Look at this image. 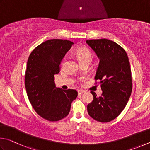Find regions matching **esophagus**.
<instances>
[{
	"instance_id": "esophagus-1",
	"label": "esophagus",
	"mask_w": 150,
	"mask_h": 150,
	"mask_svg": "<svg viewBox=\"0 0 150 150\" xmlns=\"http://www.w3.org/2000/svg\"><path fill=\"white\" fill-rule=\"evenodd\" d=\"M78 94H82V93H85V91H83V90H78Z\"/></svg>"
}]
</instances>
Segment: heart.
I'll return each mask as SVG.
<instances>
[{"mask_svg": "<svg viewBox=\"0 0 150 150\" xmlns=\"http://www.w3.org/2000/svg\"><path fill=\"white\" fill-rule=\"evenodd\" d=\"M76 53L78 59L81 62L86 61V60L91 62L92 59V53L90 50L86 47H80L77 49Z\"/></svg>", "mask_w": 150, "mask_h": 150, "instance_id": "b5f03b06", "label": "heart"}]
</instances>
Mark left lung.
<instances>
[{"instance_id": "8db88e82", "label": "left lung", "mask_w": 150, "mask_h": 150, "mask_svg": "<svg viewBox=\"0 0 150 150\" xmlns=\"http://www.w3.org/2000/svg\"><path fill=\"white\" fill-rule=\"evenodd\" d=\"M86 43L99 59L95 76L103 93L87 106L90 116L97 121L107 122L120 114L129 99L132 89L130 62L125 49L107 39L87 40Z\"/></svg>"}]
</instances>
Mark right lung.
Segmentation results:
<instances>
[{
  "mask_svg": "<svg viewBox=\"0 0 150 150\" xmlns=\"http://www.w3.org/2000/svg\"><path fill=\"white\" fill-rule=\"evenodd\" d=\"M74 43L62 39H50L39 45L28 58L25 86L30 103L39 115L49 121H58L69 113L71 103L77 98L75 90L56 88L54 74Z\"/></svg>",
  "mask_w": 150,
  "mask_h": 150,
  "instance_id": "obj_1",
  "label": "right lung"
}]
</instances>
